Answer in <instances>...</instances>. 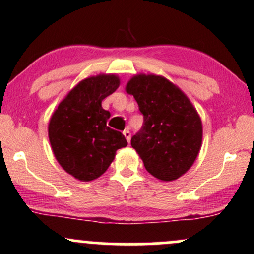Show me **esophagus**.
<instances>
[{"label": "esophagus", "instance_id": "esophagus-1", "mask_svg": "<svg viewBox=\"0 0 254 254\" xmlns=\"http://www.w3.org/2000/svg\"><path fill=\"white\" fill-rule=\"evenodd\" d=\"M124 135H125V137H126L127 141L130 142V137H132V134H130V130L128 129V128H127V129L124 130Z\"/></svg>", "mask_w": 254, "mask_h": 254}]
</instances>
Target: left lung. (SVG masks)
I'll return each instance as SVG.
<instances>
[{
    "mask_svg": "<svg viewBox=\"0 0 254 254\" xmlns=\"http://www.w3.org/2000/svg\"><path fill=\"white\" fill-rule=\"evenodd\" d=\"M143 114L130 140L148 173L161 181L179 179L192 167L202 143V122L189 96L165 76L139 73L126 84Z\"/></svg>",
    "mask_w": 254,
    "mask_h": 254,
    "instance_id": "left-lung-1",
    "label": "left lung"
}]
</instances>
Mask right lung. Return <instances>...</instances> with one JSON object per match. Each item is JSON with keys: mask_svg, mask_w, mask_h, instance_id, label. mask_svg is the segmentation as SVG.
I'll return each mask as SVG.
<instances>
[{"mask_svg": "<svg viewBox=\"0 0 254 254\" xmlns=\"http://www.w3.org/2000/svg\"><path fill=\"white\" fill-rule=\"evenodd\" d=\"M120 86L117 74H99L80 81L52 114L48 137L55 159L80 181H92L105 173L126 137L107 126L111 113L101 102Z\"/></svg>", "mask_w": 254, "mask_h": 254, "instance_id": "obj_1", "label": "right lung"}]
</instances>
